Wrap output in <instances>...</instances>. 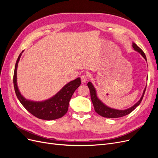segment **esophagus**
Returning <instances> with one entry per match:
<instances>
[{
  "label": "esophagus",
  "instance_id": "1",
  "mask_svg": "<svg viewBox=\"0 0 158 158\" xmlns=\"http://www.w3.org/2000/svg\"><path fill=\"white\" fill-rule=\"evenodd\" d=\"M88 79V76L87 74H84L82 75V76H81V80H82V82L84 83L86 82Z\"/></svg>",
  "mask_w": 158,
  "mask_h": 158
}]
</instances>
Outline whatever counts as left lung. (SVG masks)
<instances>
[{
  "instance_id": "1",
  "label": "left lung",
  "mask_w": 158,
  "mask_h": 158,
  "mask_svg": "<svg viewBox=\"0 0 158 158\" xmlns=\"http://www.w3.org/2000/svg\"><path fill=\"white\" fill-rule=\"evenodd\" d=\"M132 47H133L134 49L138 51V52H140V53L142 55V56L145 59V60L147 61L146 56L144 54V51H143L136 44H135V43H133L132 44ZM88 86L90 91L91 99H92V102L93 103L95 111L98 114H99V115H101L103 117H106V118L122 117H124L125 115H127V114H128L129 113H131L132 111H133L134 110L136 109V107L137 106H138L140 104L142 100L143 99V97H144V95L145 91L146 89V87L140 99L135 105V106H133L131 108L125 109V110H117V109H111V108L107 107L106 105H104L101 101H100V100L97 97L96 91H95V89L94 88L92 84L90 82H89L88 83Z\"/></svg>"
}]
</instances>
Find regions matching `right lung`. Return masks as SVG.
I'll list each match as a JSON object with an SVG mask.
<instances>
[{"mask_svg": "<svg viewBox=\"0 0 158 158\" xmlns=\"http://www.w3.org/2000/svg\"><path fill=\"white\" fill-rule=\"evenodd\" d=\"M23 52V51H22ZM19 55L16 60L14 72L13 82L15 93L19 101L22 106L35 117L43 120H55L64 116L69 109L70 100L75 90L81 84L80 78L71 81L62 88L55 96L49 99L41 102H35L26 99L19 92L16 84V71L18 61L22 53Z\"/></svg>", "mask_w": 158, "mask_h": 158, "instance_id": "obj_1", "label": "right lung"}]
</instances>
